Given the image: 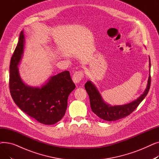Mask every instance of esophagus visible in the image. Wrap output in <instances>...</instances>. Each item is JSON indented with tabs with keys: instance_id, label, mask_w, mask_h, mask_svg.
Listing matches in <instances>:
<instances>
[{
	"instance_id": "1",
	"label": "esophagus",
	"mask_w": 159,
	"mask_h": 159,
	"mask_svg": "<svg viewBox=\"0 0 159 159\" xmlns=\"http://www.w3.org/2000/svg\"><path fill=\"white\" fill-rule=\"evenodd\" d=\"M83 77H84V72H83V71L82 70H80V71H76L73 74L72 79L73 82L77 84V83H79L81 81Z\"/></svg>"
}]
</instances>
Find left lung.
Masks as SVG:
<instances>
[{"label": "left lung", "instance_id": "8db88e82", "mask_svg": "<svg viewBox=\"0 0 159 159\" xmlns=\"http://www.w3.org/2000/svg\"><path fill=\"white\" fill-rule=\"evenodd\" d=\"M149 68L151 67L150 58H149ZM151 85V76H149L147 88L143 94L139 97L135 101L129 104L111 106L105 103L103 99L100 95L98 91L91 81H88L85 84V89L89 97L90 106L92 111L97 115L98 117L107 120L114 121L126 117L134 111L140 103L147 95Z\"/></svg>", "mask_w": 159, "mask_h": 159}]
</instances>
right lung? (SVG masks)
<instances>
[{
  "label": "right lung",
  "mask_w": 159,
  "mask_h": 159,
  "mask_svg": "<svg viewBox=\"0 0 159 159\" xmlns=\"http://www.w3.org/2000/svg\"><path fill=\"white\" fill-rule=\"evenodd\" d=\"M24 43L22 31L10 61L9 85L11 97L20 109L31 117L42 124H54L64 116L68 96L75 85L68 71L54 75L41 88L25 84L17 67L22 56Z\"/></svg>",
  "instance_id": "obj_1"
}]
</instances>
